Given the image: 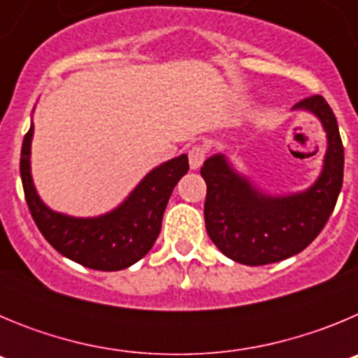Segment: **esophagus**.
<instances>
[{"label": "esophagus", "instance_id": "esophagus-1", "mask_svg": "<svg viewBox=\"0 0 358 358\" xmlns=\"http://www.w3.org/2000/svg\"><path fill=\"white\" fill-rule=\"evenodd\" d=\"M208 157V148L204 145H194V147H189L188 150V159H189V166L194 170L201 169V164L204 163V159Z\"/></svg>", "mask_w": 358, "mask_h": 358}]
</instances>
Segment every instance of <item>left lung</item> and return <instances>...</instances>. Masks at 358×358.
<instances>
[{
  "label": "left lung",
  "instance_id": "8db88e82",
  "mask_svg": "<svg viewBox=\"0 0 358 358\" xmlns=\"http://www.w3.org/2000/svg\"><path fill=\"white\" fill-rule=\"evenodd\" d=\"M296 107L312 110L328 136L324 169L314 186L289 197L258 194L233 172L224 156L204 161V220L211 242L227 258L243 265H267L301 252L327 226L343 188L344 147L334 110L321 94Z\"/></svg>",
  "mask_w": 358,
  "mask_h": 358
}]
</instances>
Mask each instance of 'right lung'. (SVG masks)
<instances>
[{
  "instance_id": "1",
  "label": "right lung",
  "mask_w": 358,
  "mask_h": 358,
  "mask_svg": "<svg viewBox=\"0 0 358 358\" xmlns=\"http://www.w3.org/2000/svg\"><path fill=\"white\" fill-rule=\"evenodd\" d=\"M34 125L21 147V181L31 218L55 251L94 271H122L152 249L159 236L164 208L177 181L188 172V156L166 161L152 170L118 210L96 218L55 213L37 197L30 176V143Z\"/></svg>"
}]
</instances>
